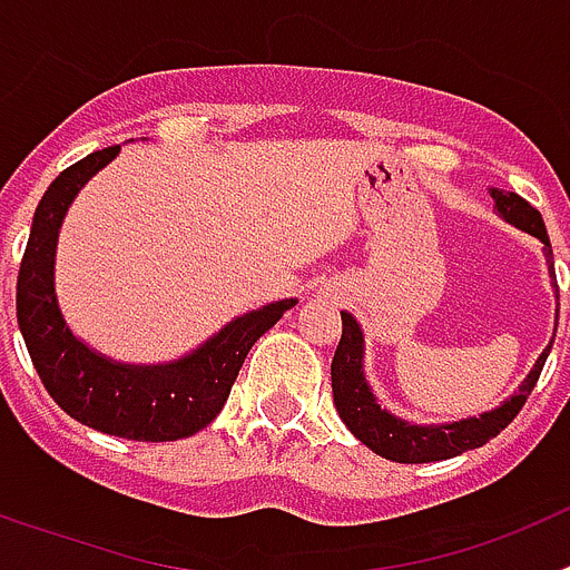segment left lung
<instances>
[{"label":"left lung","instance_id":"1","mask_svg":"<svg viewBox=\"0 0 570 570\" xmlns=\"http://www.w3.org/2000/svg\"><path fill=\"white\" fill-rule=\"evenodd\" d=\"M488 194L493 196V208L497 214L505 219L513 228L525 230V234L537 236L542 242V250H546L548 274H551V285L557 291V299H560V288H557V274H553V250L551 239H548L546 223H542L540 210L528 205L522 196H517L513 190H500L491 188ZM560 305V302H557ZM560 316V308H557ZM557 334V328H553ZM553 340L548 342L546 351L540 354V360L533 362V367L528 371V376L522 380V385L508 396L502 405L491 407L480 416H468L460 422H442V425H416V422H407L402 416H394L387 407L380 405L376 394L371 391L365 380V336H362L360 322L354 320V314L342 311V340L336 345L334 362H331V387H334V405L340 411L342 422L347 425V431L367 445L374 454L385 456L391 462H440L451 460V456H460L471 448H482L488 440L500 434L502 428H508L513 422V416L520 414L522 405H525L528 394L533 391L537 380L542 374V365H546L548 354H551Z\"/></svg>","mask_w":570,"mask_h":570}]
</instances>
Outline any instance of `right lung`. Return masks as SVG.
<instances>
[{
  "mask_svg": "<svg viewBox=\"0 0 570 570\" xmlns=\"http://www.w3.org/2000/svg\"><path fill=\"white\" fill-rule=\"evenodd\" d=\"M119 150L122 145H114L79 159L39 199L17 279L19 331L39 380L68 416L122 440H185L216 420L254 342L274 328L296 299L271 302L236 316L190 354L156 365L116 362L79 340L57 299L59 228L90 176L114 163Z\"/></svg>",
  "mask_w": 570,
  "mask_h": 570,
  "instance_id": "obj_1",
  "label": "right lung"
}]
</instances>
